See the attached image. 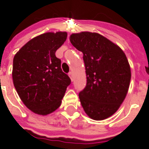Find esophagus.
<instances>
[{
	"mask_svg": "<svg viewBox=\"0 0 149 149\" xmlns=\"http://www.w3.org/2000/svg\"><path fill=\"white\" fill-rule=\"evenodd\" d=\"M68 75H69V77H70V78L71 79V80H73V74H72V72H70L69 73H68Z\"/></svg>",
	"mask_w": 149,
	"mask_h": 149,
	"instance_id": "34e87169",
	"label": "esophagus"
}]
</instances>
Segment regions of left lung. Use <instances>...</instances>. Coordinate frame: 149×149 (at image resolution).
<instances>
[{"label":"left lung","instance_id":"8db88e82","mask_svg":"<svg viewBox=\"0 0 149 149\" xmlns=\"http://www.w3.org/2000/svg\"><path fill=\"white\" fill-rule=\"evenodd\" d=\"M70 42L84 53L86 85L79 98L86 114L104 120L118 111L129 88L131 69L124 52L97 33L72 34Z\"/></svg>","mask_w":149,"mask_h":149}]
</instances>
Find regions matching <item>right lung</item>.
I'll list each match as a JSON object with an SVG mask.
<instances>
[{"label":"right lung","mask_w":149,"mask_h":149,"mask_svg":"<svg viewBox=\"0 0 149 149\" xmlns=\"http://www.w3.org/2000/svg\"><path fill=\"white\" fill-rule=\"evenodd\" d=\"M66 38V32L42 34L27 42L14 57V86L24 105L38 114L56 111L71 84L56 56Z\"/></svg>","instance_id":"add662e5"}]
</instances>
